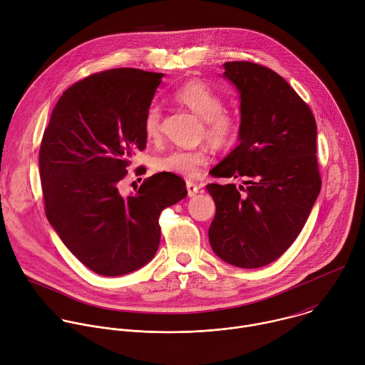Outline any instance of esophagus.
Segmentation results:
<instances>
[{"mask_svg":"<svg viewBox=\"0 0 365 365\" xmlns=\"http://www.w3.org/2000/svg\"><path fill=\"white\" fill-rule=\"evenodd\" d=\"M186 189H187V196H189V197H192V196H195L196 193H199V186L195 185L193 182H187V183H186Z\"/></svg>","mask_w":365,"mask_h":365,"instance_id":"1","label":"esophagus"}]
</instances>
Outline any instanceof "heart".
Returning <instances> with one entry per match:
<instances>
[{
	"label": "heart",
	"instance_id": "obj_1",
	"mask_svg": "<svg viewBox=\"0 0 365 365\" xmlns=\"http://www.w3.org/2000/svg\"><path fill=\"white\" fill-rule=\"evenodd\" d=\"M173 98L176 103L193 111L203 120V138L216 149L229 148L239 135V120L233 113L225 110L223 97L209 84L192 78L179 86ZM162 108L150 104L143 118V132L149 140L160 135ZM207 165V153L203 149L183 150L173 149L153 159V169L160 173H172L187 179H196L203 166Z\"/></svg>",
	"mask_w": 365,
	"mask_h": 365
}]
</instances>
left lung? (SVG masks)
<instances>
[{
	"mask_svg": "<svg viewBox=\"0 0 365 365\" xmlns=\"http://www.w3.org/2000/svg\"><path fill=\"white\" fill-rule=\"evenodd\" d=\"M223 68L239 93V145L210 172L245 178L247 186H206L216 205L209 242L222 261L261 268L294 244L319 195L317 123L274 70L250 61H229Z\"/></svg>",
	"mask_w": 365,
	"mask_h": 365,
	"instance_id": "left-lung-1",
	"label": "left lung"
}]
</instances>
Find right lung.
Wrapping results in <instances>:
<instances>
[{"mask_svg": "<svg viewBox=\"0 0 365 365\" xmlns=\"http://www.w3.org/2000/svg\"><path fill=\"white\" fill-rule=\"evenodd\" d=\"M163 76L113 68L77 81L57 101L41 140L46 216L68 251L103 277L152 261L162 210L187 195L172 173L150 176L136 195L118 190L132 156L146 148L143 118Z\"/></svg>", "mask_w": 365, "mask_h": 365, "instance_id": "add662e5", "label": "right lung"}]
</instances>
